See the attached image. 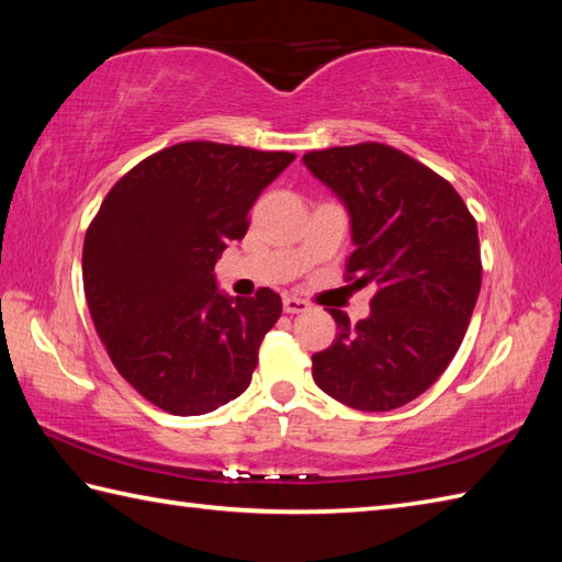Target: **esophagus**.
Here are the masks:
<instances>
[{"mask_svg": "<svg viewBox=\"0 0 562 562\" xmlns=\"http://www.w3.org/2000/svg\"><path fill=\"white\" fill-rule=\"evenodd\" d=\"M282 308L288 314H304V312H308V302L300 300V296H284Z\"/></svg>", "mask_w": 562, "mask_h": 562, "instance_id": "1", "label": "esophagus"}]
</instances>
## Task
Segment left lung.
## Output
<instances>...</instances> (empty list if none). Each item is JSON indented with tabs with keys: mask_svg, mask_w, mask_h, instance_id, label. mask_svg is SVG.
<instances>
[{
	"mask_svg": "<svg viewBox=\"0 0 562 562\" xmlns=\"http://www.w3.org/2000/svg\"><path fill=\"white\" fill-rule=\"evenodd\" d=\"M306 169L350 212L345 282L376 288L350 326L330 308L336 340L312 357L316 386L381 413L420 396L457 355L481 292L479 226L439 173L381 142L304 154Z\"/></svg>",
	"mask_w": 562,
	"mask_h": 562,
	"instance_id": "8db88e82",
	"label": "left lung"
}]
</instances>
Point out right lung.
Returning <instances> with one entry per match:
<instances>
[{
    "label": "right lung",
    "mask_w": 562,
    "mask_h": 562,
    "mask_svg": "<svg viewBox=\"0 0 562 562\" xmlns=\"http://www.w3.org/2000/svg\"><path fill=\"white\" fill-rule=\"evenodd\" d=\"M294 161L217 142H183L117 181L83 236V294L121 376L171 415L217 411L248 389L282 300L226 296L214 262L241 241L248 210Z\"/></svg>",
    "instance_id": "1"
}]
</instances>
